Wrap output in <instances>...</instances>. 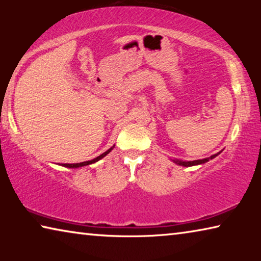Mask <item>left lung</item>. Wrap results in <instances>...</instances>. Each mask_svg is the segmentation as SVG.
I'll return each instance as SVG.
<instances>
[{
	"instance_id": "8db88e82",
	"label": "left lung",
	"mask_w": 261,
	"mask_h": 261,
	"mask_svg": "<svg viewBox=\"0 0 261 261\" xmlns=\"http://www.w3.org/2000/svg\"><path fill=\"white\" fill-rule=\"evenodd\" d=\"M219 153L214 154V155H211L210 158H206V159H202V160H194V161H180V160H173L175 163H177V165L179 166H183V167H191V166H197V165H202V163H205L207 161L212 160V159H214L215 156H218Z\"/></svg>"
}]
</instances>
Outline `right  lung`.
<instances>
[{
    "instance_id": "1",
    "label": "right lung",
    "mask_w": 261,
    "mask_h": 261,
    "mask_svg": "<svg viewBox=\"0 0 261 261\" xmlns=\"http://www.w3.org/2000/svg\"><path fill=\"white\" fill-rule=\"evenodd\" d=\"M113 148H114V146H113V147H110V148L108 149V151H106L105 153L101 154V155H99V156H96L95 159H93V160H90V161H84V162H81V163H63V165H61V166L67 167V168H79V167H84V166L92 165V163L98 162L99 160H101V159L105 158V156L107 155V154H108L110 151H112Z\"/></svg>"
}]
</instances>
